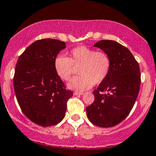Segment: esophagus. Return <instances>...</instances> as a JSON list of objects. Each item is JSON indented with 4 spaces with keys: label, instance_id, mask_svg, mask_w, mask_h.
<instances>
[{
    "label": "esophagus",
    "instance_id": "34e87169",
    "mask_svg": "<svg viewBox=\"0 0 156 156\" xmlns=\"http://www.w3.org/2000/svg\"><path fill=\"white\" fill-rule=\"evenodd\" d=\"M83 94V92H78V91H75L74 95H82Z\"/></svg>",
    "mask_w": 156,
    "mask_h": 156
}]
</instances>
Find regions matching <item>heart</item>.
<instances>
[{
	"mask_svg": "<svg viewBox=\"0 0 156 156\" xmlns=\"http://www.w3.org/2000/svg\"><path fill=\"white\" fill-rule=\"evenodd\" d=\"M54 67L57 76L65 81H68L76 68H78L80 76L73 78L68 87L84 91L93 84L97 85L105 80L111 69V59L105 51L79 46L72 48L69 51L68 57H56Z\"/></svg>",
	"mask_w": 156,
	"mask_h": 156,
	"instance_id": "b5f03b06",
	"label": "heart"
}]
</instances>
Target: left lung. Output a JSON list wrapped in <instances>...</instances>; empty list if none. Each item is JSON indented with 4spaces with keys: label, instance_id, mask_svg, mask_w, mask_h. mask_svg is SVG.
Wrapping results in <instances>:
<instances>
[{
    "label": "left lung",
    "instance_id": "left-lung-1",
    "mask_svg": "<svg viewBox=\"0 0 156 156\" xmlns=\"http://www.w3.org/2000/svg\"><path fill=\"white\" fill-rule=\"evenodd\" d=\"M94 46L109 54L111 69L93 91L94 101L86 107V113L93 124L112 127L123 121L134 107L141 83L140 66L130 51L115 41L102 40Z\"/></svg>",
    "mask_w": 156,
    "mask_h": 156
}]
</instances>
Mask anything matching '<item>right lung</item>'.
<instances>
[{"instance_id": "right-lung-1", "label": "right lung", "mask_w": 156, "mask_h": 156, "mask_svg": "<svg viewBox=\"0 0 156 156\" xmlns=\"http://www.w3.org/2000/svg\"><path fill=\"white\" fill-rule=\"evenodd\" d=\"M65 43L57 39L37 40L24 50L15 67L14 88L24 115L43 127L64 119L73 92L66 89L54 67L55 57Z\"/></svg>"}]
</instances>
